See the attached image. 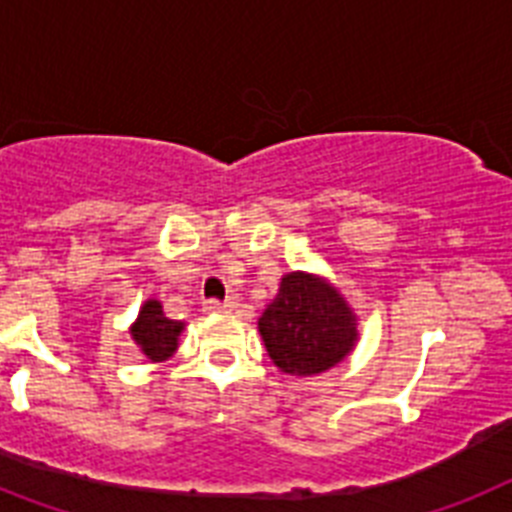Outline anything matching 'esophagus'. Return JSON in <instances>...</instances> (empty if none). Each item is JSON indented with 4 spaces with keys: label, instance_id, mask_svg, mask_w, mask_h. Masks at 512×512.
<instances>
[{
    "label": "esophagus",
    "instance_id": "obj_1",
    "mask_svg": "<svg viewBox=\"0 0 512 512\" xmlns=\"http://www.w3.org/2000/svg\"><path fill=\"white\" fill-rule=\"evenodd\" d=\"M234 307H236V304L231 302V299H226V302H218V299H208V302H205V312H213V315H216V312H231Z\"/></svg>",
    "mask_w": 512,
    "mask_h": 512
}]
</instances>
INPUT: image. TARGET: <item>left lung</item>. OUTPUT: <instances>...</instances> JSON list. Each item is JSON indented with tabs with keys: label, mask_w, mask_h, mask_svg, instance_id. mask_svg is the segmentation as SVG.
I'll return each mask as SVG.
<instances>
[{
	"label": "left lung",
	"mask_w": 512,
	"mask_h": 512,
	"mask_svg": "<svg viewBox=\"0 0 512 512\" xmlns=\"http://www.w3.org/2000/svg\"><path fill=\"white\" fill-rule=\"evenodd\" d=\"M265 349L289 375L336 367L356 343V317L330 283L307 273L281 278L276 299L260 317Z\"/></svg>",
	"instance_id": "8db88e82"
}]
</instances>
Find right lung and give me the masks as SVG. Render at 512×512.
I'll return each mask as SVG.
<instances>
[{
	"mask_svg": "<svg viewBox=\"0 0 512 512\" xmlns=\"http://www.w3.org/2000/svg\"><path fill=\"white\" fill-rule=\"evenodd\" d=\"M182 328L184 322L169 320L163 315L161 304L145 302L140 309V317L132 325V338L145 351L150 362H163L176 351V336L182 333Z\"/></svg>",
	"mask_w": 512,
	"mask_h": 512,
	"instance_id": "obj_1",
	"label": "right lung"
}]
</instances>
